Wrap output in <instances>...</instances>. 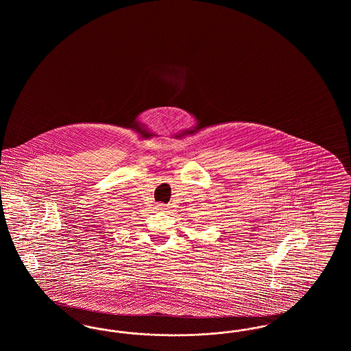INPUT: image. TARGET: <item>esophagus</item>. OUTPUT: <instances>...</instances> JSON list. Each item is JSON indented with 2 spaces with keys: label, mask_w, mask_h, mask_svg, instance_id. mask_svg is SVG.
Instances as JSON below:
<instances>
[{
  "label": "esophagus",
  "mask_w": 351,
  "mask_h": 351,
  "mask_svg": "<svg viewBox=\"0 0 351 351\" xmlns=\"http://www.w3.org/2000/svg\"><path fill=\"white\" fill-rule=\"evenodd\" d=\"M158 208H159V209H165V205H163V204H160Z\"/></svg>",
  "instance_id": "esophagus-1"
}]
</instances>
